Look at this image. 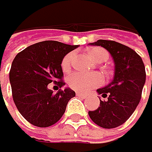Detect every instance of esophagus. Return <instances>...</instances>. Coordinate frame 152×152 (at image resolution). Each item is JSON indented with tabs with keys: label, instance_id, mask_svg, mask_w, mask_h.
I'll return each mask as SVG.
<instances>
[{
	"label": "esophagus",
	"instance_id": "obj_1",
	"mask_svg": "<svg viewBox=\"0 0 152 152\" xmlns=\"http://www.w3.org/2000/svg\"><path fill=\"white\" fill-rule=\"evenodd\" d=\"M76 95L78 96V97H80L82 99H85L86 98V95L85 93H81V92H76Z\"/></svg>",
	"mask_w": 152,
	"mask_h": 152
}]
</instances>
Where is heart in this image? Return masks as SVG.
Wrapping results in <instances>:
<instances>
[{
	"mask_svg": "<svg viewBox=\"0 0 152 152\" xmlns=\"http://www.w3.org/2000/svg\"><path fill=\"white\" fill-rule=\"evenodd\" d=\"M88 54L91 60L95 62H100L101 60L107 59V52L100 48H92L88 50ZM73 53H68L62 60V68L64 72L70 69ZM67 84L69 88L80 92H86L90 89L98 88L103 84V78L99 73H84L73 72L67 77Z\"/></svg>",
	"mask_w": 152,
	"mask_h": 152,
	"instance_id": "b5f03b06",
	"label": "heart"
}]
</instances>
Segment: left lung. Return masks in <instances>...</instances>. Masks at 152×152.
Segmentation results:
<instances>
[{"label": "left lung", "instance_id": "left-lung-1", "mask_svg": "<svg viewBox=\"0 0 152 152\" xmlns=\"http://www.w3.org/2000/svg\"><path fill=\"white\" fill-rule=\"evenodd\" d=\"M91 45L106 48L114 61L113 80L97 89L104 100L88 115L96 125L104 129H114L123 125L137 107L146 83V70L142 58L133 49L114 41L98 40Z\"/></svg>", "mask_w": 152, "mask_h": 152}]
</instances>
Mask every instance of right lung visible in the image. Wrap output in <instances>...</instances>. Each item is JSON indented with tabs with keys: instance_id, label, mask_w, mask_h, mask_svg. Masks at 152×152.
I'll use <instances>...</instances> for the list:
<instances>
[{
	"instance_id": "add662e5",
	"label": "right lung",
	"mask_w": 152,
	"mask_h": 152,
	"mask_svg": "<svg viewBox=\"0 0 152 152\" xmlns=\"http://www.w3.org/2000/svg\"><path fill=\"white\" fill-rule=\"evenodd\" d=\"M77 48L57 41H45L29 45L14 58L9 72L13 101L30 124L48 128L64 115L75 91L66 88L54 94L48 85L52 82L60 88L66 85L62 80V60Z\"/></svg>"
}]
</instances>
